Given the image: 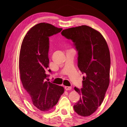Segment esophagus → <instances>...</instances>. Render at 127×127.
<instances>
[{"label": "esophagus", "instance_id": "obj_1", "mask_svg": "<svg viewBox=\"0 0 127 127\" xmlns=\"http://www.w3.org/2000/svg\"><path fill=\"white\" fill-rule=\"evenodd\" d=\"M71 87H69V86H65V90L68 91V90H71Z\"/></svg>", "mask_w": 127, "mask_h": 127}]
</instances>
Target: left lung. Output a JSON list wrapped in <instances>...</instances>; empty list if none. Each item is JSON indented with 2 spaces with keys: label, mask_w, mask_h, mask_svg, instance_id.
Masks as SVG:
<instances>
[{
  "label": "left lung",
  "mask_w": 127,
  "mask_h": 127,
  "mask_svg": "<svg viewBox=\"0 0 127 127\" xmlns=\"http://www.w3.org/2000/svg\"><path fill=\"white\" fill-rule=\"evenodd\" d=\"M74 42L77 51V66L82 74V88L75 87L80 98L74 109L81 116H89L103 101L110 82V55L102 35L87 26L64 29L61 33Z\"/></svg>",
  "instance_id": "8db88e82"
}]
</instances>
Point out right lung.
<instances>
[{
  "instance_id": "obj_1",
  "label": "right lung",
  "mask_w": 127,
  "mask_h": 127,
  "mask_svg": "<svg viewBox=\"0 0 127 127\" xmlns=\"http://www.w3.org/2000/svg\"><path fill=\"white\" fill-rule=\"evenodd\" d=\"M49 23H40L33 27L24 37L21 45L19 68L27 95L35 106L47 111L57 103L64 88L47 80L49 59V37L61 32Z\"/></svg>"
}]
</instances>
